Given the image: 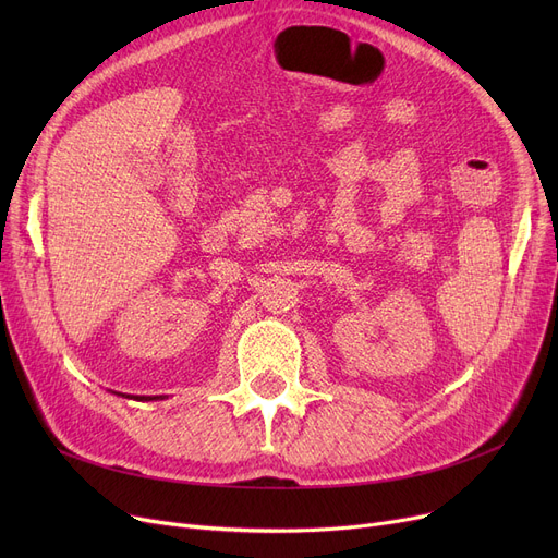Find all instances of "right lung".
I'll list each match as a JSON object with an SVG mask.
<instances>
[{
    "label": "right lung",
    "instance_id": "1",
    "mask_svg": "<svg viewBox=\"0 0 558 558\" xmlns=\"http://www.w3.org/2000/svg\"><path fill=\"white\" fill-rule=\"evenodd\" d=\"M117 396H124V393H117ZM124 398H131V396H124ZM135 398V396H133ZM158 396H137L135 400H156ZM160 400H162V396H160Z\"/></svg>",
    "mask_w": 558,
    "mask_h": 558
}]
</instances>
